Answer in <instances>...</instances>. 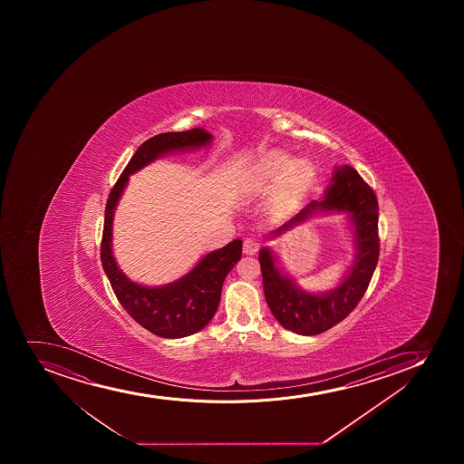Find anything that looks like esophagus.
I'll return each instance as SVG.
<instances>
[{"instance_id": "34e87169", "label": "esophagus", "mask_w": 464, "mask_h": 464, "mask_svg": "<svg viewBox=\"0 0 464 464\" xmlns=\"http://www.w3.org/2000/svg\"><path fill=\"white\" fill-rule=\"evenodd\" d=\"M258 248H260V244H258L257 240H244V254H246V256H254V254L257 253Z\"/></svg>"}]
</instances>
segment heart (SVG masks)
<instances>
[{
    "mask_svg": "<svg viewBox=\"0 0 464 464\" xmlns=\"http://www.w3.org/2000/svg\"><path fill=\"white\" fill-rule=\"evenodd\" d=\"M316 177V166L308 157H292L283 150L258 154L245 172L244 188L251 195H267L272 215H283L298 206Z\"/></svg>",
    "mask_w": 464,
    "mask_h": 464,
    "instance_id": "heart-1",
    "label": "heart"
}]
</instances>
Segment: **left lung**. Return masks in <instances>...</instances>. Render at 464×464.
Returning a JSON list of instances; mask_svg holds the SVG:
<instances>
[{
  "label": "left lung",
  "mask_w": 464,
  "mask_h": 464,
  "mask_svg": "<svg viewBox=\"0 0 464 464\" xmlns=\"http://www.w3.org/2000/svg\"><path fill=\"white\" fill-rule=\"evenodd\" d=\"M335 213L346 218L353 257V265L333 289L304 290L271 246H263L258 253L267 305L280 325L296 334L316 335L330 330L353 312L366 292L380 256L375 193L353 166H335L321 201L308 202L269 235V239H276L312 218Z\"/></svg>",
  "instance_id": "8db88e82"
}]
</instances>
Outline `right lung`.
I'll return each mask as SVG.
<instances>
[{"instance_id": "obj_1", "label": "right lung", "mask_w": 464, "mask_h": 464, "mask_svg": "<svg viewBox=\"0 0 464 464\" xmlns=\"http://www.w3.org/2000/svg\"><path fill=\"white\" fill-rule=\"evenodd\" d=\"M213 139V134L204 129L161 133L148 139L134 152L107 199L102 242L104 272L125 312L139 325L165 339H181L195 334L213 319L219 305L225 276L242 257V240L235 239L224 248L204 254L179 280L163 285H140L130 280L116 262L113 253L116 207L129 186L130 175L161 157L208 148Z\"/></svg>"}]
</instances>
